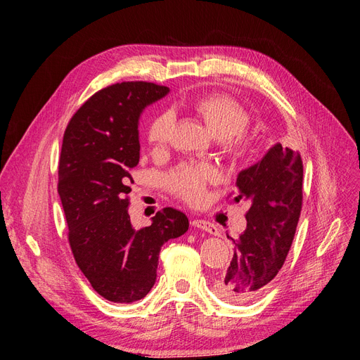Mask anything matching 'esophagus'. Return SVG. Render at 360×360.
<instances>
[{
	"instance_id": "34e87169",
	"label": "esophagus",
	"mask_w": 360,
	"mask_h": 360,
	"mask_svg": "<svg viewBox=\"0 0 360 360\" xmlns=\"http://www.w3.org/2000/svg\"><path fill=\"white\" fill-rule=\"evenodd\" d=\"M191 224L194 226V228H198V229H202L205 232H209L212 235H216L217 233V228L216 226L209 221V220H204V219H193L191 220Z\"/></svg>"
}]
</instances>
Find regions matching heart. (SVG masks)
Here are the masks:
<instances>
[{"instance_id":"obj_1","label":"heart","mask_w":360,"mask_h":360,"mask_svg":"<svg viewBox=\"0 0 360 360\" xmlns=\"http://www.w3.org/2000/svg\"><path fill=\"white\" fill-rule=\"evenodd\" d=\"M185 109L202 120L217 137L223 153L232 160L247 159L252 148V137L247 129L251 121L250 112L235 99L220 93H207L188 99ZM172 117L159 113L150 121L147 141L153 147L167 143ZM216 179L214 169L202 163H181L167 175L170 193L188 204H198L204 198L205 188Z\"/></svg>"}]
</instances>
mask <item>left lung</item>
Listing matches in <instances>:
<instances>
[{"mask_svg": "<svg viewBox=\"0 0 360 360\" xmlns=\"http://www.w3.org/2000/svg\"><path fill=\"white\" fill-rule=\"evenodd\" d=\"M304 163L297 151L276 144L238 175L233 201H247V229L232 239L233 258L217 292L235 304L259 296L285 264L300 217ZM229 194L228 198H231Z\"/></svg>", "mask_w": 360, "mask_h": 360, "instance_id": "8db88e82", "label": "left lung"}]
</instances>
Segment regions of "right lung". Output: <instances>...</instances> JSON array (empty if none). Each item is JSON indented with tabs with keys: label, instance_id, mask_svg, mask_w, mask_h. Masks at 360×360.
<instances>
[{
	"label": "right lung",
	"instance_id": "obj_1",
	"mask_svg": "<svg viewBox=\"0 0 360 360\" xmlns=\"http://www.w3.org/2000/svg\"><path fill=\"white\" fill-rule=\"evenodd\" d=\"M167 91L148 82L110 84L77 109L64 132L58 194L70 248L91 288L115 304H131L151 290L162 245L190 226L172 207L141 229L132 228L128 214L140 159L139 117Z\"/></svg>",
	"mask_w": 360,
	"mask_h": 360
}]
</instances>
